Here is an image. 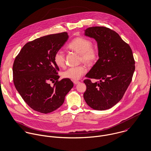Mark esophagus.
I'll list each match as a JSON object with an SVG mask.
<instances>
[{"instance_id":"obj_1","label":"esophagus","mask_w":151,"mask_h":151,"mask_svg":"<svg viewBox=\"0 0 151 151\" xmlns=\"http://www.w3.org/2000/svg\"><path fill=\"white\" fill-rule=\"evenodd\" d=\"M73 83H74L75 84H77L80 83V81H77V80H74V81H73Z\"/></svg>"}]
</instances>
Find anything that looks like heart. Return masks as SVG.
<instances>
[{"label":"heart","instance_id":"obj_1","mask_svg":"<svg viewBox=\"0 0 151 151\" xmlns=\"http://www.w3.org/2000/svg\"><path fill=\"white\" fill-rule=\"evenodd\" d=\"M68 48L80 54L81 61L88 65L96 62L99 56L98 49L92 45V42L86 38L80 37L74 38L68 45ZM54 62L59 67L65 66V53L58 50L54 56ZM86 72V68L83 65L71 67L63 72L62 76L66 78L73 80H79Z\"/></svg>","mask_w":151,"mask_h":151}]
</instances>
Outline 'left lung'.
<instances>
[{
  "mask_svg": "<svg viewBox=\"0 0 151 151\" xmlns=\"http://www.w3.org/2000/svg\"><path fill=\"white\" fill-rule=\"evenodd\" d=\"M85 35L96 41L99 59L86 76L84 98L93 109L106 110L122 99L131 83L135 70L132 52L116 32L107 27H89ZM91 78L99 81L92 83Z\"/></svg>",
  "mask_w": 151,
  "mask_h": 151,
  "instance_id": "8db88e82",
  "label": "left lung"
}]
</instances>
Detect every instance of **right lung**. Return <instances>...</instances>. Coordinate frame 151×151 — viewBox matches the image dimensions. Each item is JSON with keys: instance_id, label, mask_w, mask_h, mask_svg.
Masks as SVG:
<instances>
[{"instance_id": "add662e5", "label": "right lung", "mask_w": 151, "mask_h": 151, "mask_svg": "<svg viewBox=\"0 0 151 151\" xmlns=\"http://www.w3.org/2000/svg\"><path fill=\"white\" fill-rule=\"evenodd\" d=\"M68 38L64 32L35 39L26 43L15 58L14 86L25 103L35 111L47 114L56 110L73 87L69 78L59 80V68L53 59ZM51 81L53 87L49 84Z\"/></svg>"}]
</instances>
